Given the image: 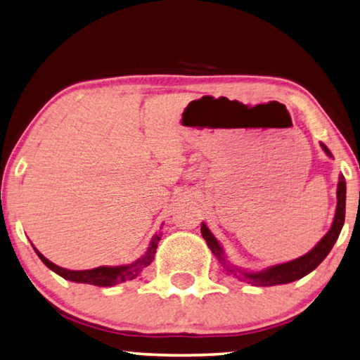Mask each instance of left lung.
Wrapping results in <instances>:
<instances>
[{
	"label": "left lung",
	"mask_w": 360,
	"mask_h": 360,
	"mask_svg": "<svg viewBox=\"0 0 360 360\" xmlns=\"http://www.w3.org/2000/svg\"><path fill=\"white\" fill-rule=\"evenodd\" d=\"M321 147H323L327 156L332 158V153L324 143H321ZM345 209H346V181H345V176L340 175L338 188H337L335 218H333L332 228L329 229V232H327V234L318 242L316 247H314L311 251H308L307 255L285 264H276V266L261 270V272H242V270L231 267L228 261H226L221 245H219L215 236L212 234L210 229L207 228L204 223L200 226V232H202V237L205 238V242L212 250V253L217 256V259L223 264V267L228 270L229 274L237 276V272H238L240 274L238 276H242L243 281H248L251 285H256V286L286 285V283H292L299 278H304L305 275L313 272V270L326 259V256L330 253L333 243L337 242V238L345 224Z\"/></svg>",
	"instance_id": "left-lung-1"
}]
</instances>
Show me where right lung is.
<instances>
[{"mask_svg": "<svg viewBox=\"0 0 360 360\" xmlns=\"http://www.w3.org/2000/svg\"><path fill=\"white\" fill-rule=\"evenodd\" d=\"M161 234H156L151 240L150 247L147 250L141 259H137L136 262L129 264V266H117V267H96L91 270H68L63 269L56 264L50 262L47 257H44L39 251H36V255L39 256V259L46 264V266L53 270L55 274H58L60 276H63L65 280L74 281V283H86V285H94V286H113L118 285V283H123L126 280H134L136 276L142 272L143 267H147L148 264L155 259V253L158 248V242H160Z\"/></svg>", "mask_w": 360, "mask_h": 360, "instance_id": "obj_1", "label": "right lung"}]
</instances>
